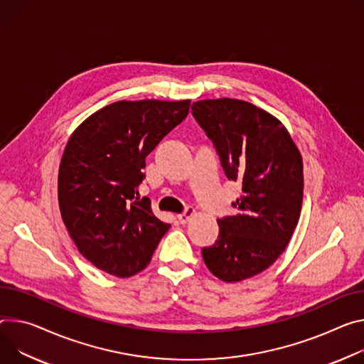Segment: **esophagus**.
Segmentation results:
<instances>
[{
  "label": "esophagus",
  "mask_w": 364,
  "mask_h": 364,
  "mask_svg": "<svg viewBox=\"0 0 364 364\" xmlns=\"http://www.w3.org/2000/svg\"><path fill=\"white\" fill-rule=\"evenodd\" d=\"M196 215V210L193 209V208H188L184 213H181V215H178V222L181 223V225H186L193 216Z\"/></svg>",
  "instance_id": "34e87169"
}]
</instances>
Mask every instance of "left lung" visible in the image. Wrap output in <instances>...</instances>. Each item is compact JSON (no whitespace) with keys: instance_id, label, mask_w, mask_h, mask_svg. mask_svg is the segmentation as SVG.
<instances>
[{"instance_id":"left-lung-1","label":"left lung","mask_w":364,"mask_h":364,"mask_svg":"<svg viewBox=\"0 0 364 364\" xmlns=\"http://www.w3.org/2000/svg\"><path fill=\"white\" fill-rule=\"evenodd\" d=\"M191 110L226 177L242 187L237 213L218 219V240L202 250L213 276L237 283L267 270L286 250L302 209V155L277 117L248 102L215 98Z\"/></svg>"}]
</instances>
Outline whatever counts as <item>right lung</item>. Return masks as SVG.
<instances>
[{
    "instance_id": "1",
    "label": "right lung",
    "mask_w": 364,
    "mask_h": 364,
    "mask_svg": "<svg viewBox=\"0 0 364 364\" xmlns=\"http://www.w3.org/2000/svg\"><path fill=\"white\" fill-rule=\"evenodd\" d=\"M188 109L190 100H122L74 130L59 165L58 200L78 251L97 269L117 277L139 273L170 229L136 194L146 155Z\"/></svg>"
}]
</instances>
